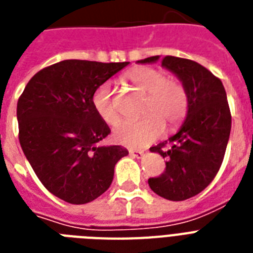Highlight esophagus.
Wrapping results in <instances>:
<instances>
[{
    "instance_id": "esophagus-1",
    "label": "esophagus",
    "mask_w": 253,
    "mask_h": 253,
    "mask_svg": "<svg viewBox=\"0 0 253 253\" xmlns=\"http://www.w3.org/2000/svg\"><path fill=\"white\" fill-rule=\"evenodd\" d=\"M129 154L134 158H141L144 156V152H141V150H134V149H129Z\"/></svg>"
}]
</instances>
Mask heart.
Listing matches in <instances>:
<instances>
[{
    "label": "heart",
    "mask_w": 253,
    "mask_h": 253,
    "mask_svg": "<svg viewBox=\"0 0 253 253\" xmlns=\"http://www.w3.org/2000/svg\"><path fill=\"white\" fill-rule=\"evenodd\" d=\"M126 79L146 93L144 115L140 121H125L115 129V141L128 148H144L160 137L164 124L174 128L185 119L189 109V95L185 85L175 79H169L160 70L152 67H136L130 70ZM93 107L103 120L116 125L120 113L116 107L111 85L101 84L92 97Z\"/></svg>",
    "instance_id": "b5f03b06"
}]
</instances>
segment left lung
I'll list each match as a JSON object with an SVG mask.
<instances>
[{
  "label": "left lung",
  "mask_w": 253,
  "mask_h": 253,
  "mask_svg": "<svg viewBox=\"0 0 253 253\" xmlns=\"http://www.w3.org/2000/svg\"><path fill=\"white\" fill-rule=\"evenodd\" d=\"M158 60L160 55L137 63ZM161 66L185 85L189 109L178 132L150 148L166 158V169L160 177L149 178L148 183L160 197L185 201L206 189L219 171L230 138V107L222 82L197 62L165 56Z\"/></svg>",
  "instance_id": "8db88e82"
}]
</instances>
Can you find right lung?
I'll return each mask as SVG.
<instances>
[{"instance_id":"right-lung-1","label":"right lung","mask_w":253,"mask_h":253,"mask_svg":"<svg viewBox=\"0 0 253 253\" xmlns=\"http://www.w3.org/2000/svg\"><path fill=\"white\" fill-rule=\"evenodd\" d=\"M129 62L68 59L37 72L17 104L19 144L55 197L71 205L92 202L109 189L115 165L128 156L101 145L111 129L93 107V93Z\"/></svg>"}]
</instances>
